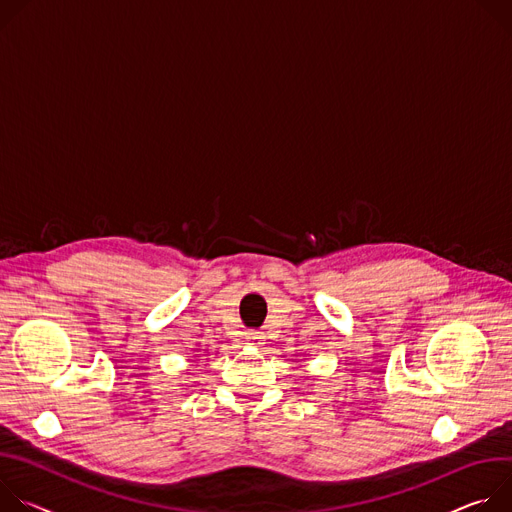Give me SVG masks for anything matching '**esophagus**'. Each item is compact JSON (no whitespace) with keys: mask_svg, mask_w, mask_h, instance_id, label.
<instances>
[{"mask_svg":"<svg viewBox=\"0 0 512 512\" xmlns=\"http://www.w3.org/2000/svg\"><path fill=\"white\" fill-rule=\"evenodd\" d=\"M246 339H248L250 344L260 346V344H262V339H264V333H262V331H248V333H246Z\"/></svg>","mask_w":512,"mask_h":512,"instance_id":"obj_1","label":"esophagus"}]
</instances>
